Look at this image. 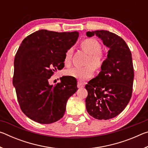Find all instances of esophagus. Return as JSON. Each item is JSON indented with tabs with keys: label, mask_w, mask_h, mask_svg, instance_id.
Returning a JSON list of instances; mask_svg holds the SVG:
<instances>
[{
	"label": "esophagus",
	"mask_w": 148,
	"mask_h": 148,
	"mask_svg": "<svg viewBox=\"0 0 148 148\" xmlns=\"http://www.w3.org/2000/svg\"><path fill=\"white\" fill-rule=\"evenodd\" d=\"M77 87H78V88H82V87H84L85 85L83 83H82V82L80 81H78V82H77Z\"/></svg>",
	"instance_id": "obj_1"
}]
</instances>
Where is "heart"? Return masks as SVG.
I'll use <instances>...</instances> for the list:
<instances>
[{"label": "heart", "mask_w": 148, "mask_h": 148, "mask_svg": "<svg viewBox=\"0 0 148 148\" xmlns=\"http://www.w3.org/2000/svg\"><path fill=\"white\" fill-rule=\"evenodd\" d=\"M81 46L82 49L89 56L87 64L91 65H88L85 67H73L69 69L66 72V74L67 76H72L80 80H86L93 76L94 68L99 69L102 66V59L101 54L100 53L101 46L97 40L87 38L82 42ZM72 51V48H70L65 53L64 62L66 66H69L71 63Z\"/></svg>", "instance_id": "b5f03b06"}]
</instances>
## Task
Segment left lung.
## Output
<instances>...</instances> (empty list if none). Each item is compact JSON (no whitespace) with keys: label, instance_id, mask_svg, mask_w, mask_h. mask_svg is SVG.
<instances>
[{"label":"left lung","instance_id":"1","mask_svg":"<svg viewBox=\"0 0 148 148\" xmlns=\"http://www.w3.org/2000/svg\"><path fill=\"white\" fill-rule=\"evenodd\" d=\"M86 35H96L109 48L101 71L86 86L87 111L97 119L114 118L125 108L132 96L134 69L131 52L124 40L113 32L101 30L88 31Z\"/></svg>","mask_w":148,"mask_h":148}]
</instances>
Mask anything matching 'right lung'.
<instances>
[{
  "label": "right lung",
  "instance_id": "add662e5",
  "mask_svg": "<svg viewBox=\"0 0 148 148\" xmlns=\"http://www.w3.org/2000/svg\"><path fill=\"white\" fill-rule=\"evenodd\" d=\"M78 36L77 31L41 29L22 41L14 59L13 85L20 108L29 118L49 124L63 117L67 101L77 89V80L62 76L53 86L48 79L63 68L65 53Z\"/></svg>",
  "mask_w": 148,
  "mask_h": 148
}]
</instances>
